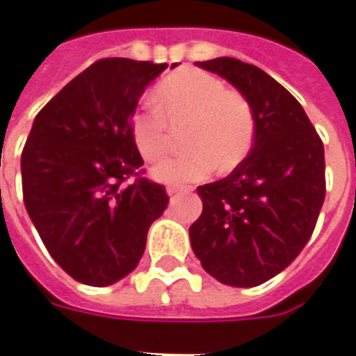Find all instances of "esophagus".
I'll list each match as a JSON object with an SVG mask.
<instances>
[{
	"label": "esophagus",
	"mask_w": 356,
	"mask_h": 356,
	"mask_svg": "<svg viewBox=\"0 0 356 356\" xmlns=\"http://www.w3.org/2000/svg\"><path fill=\"white\" fill-rule=\"evenodd\" d=\"M184 191H188L186 188H176V186H170V188H166V193L174 197V195H178V193H184Z\"/></svg>",
	"instance_id": "esophagus-1"
}]
</instances>
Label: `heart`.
<instances>
[{
  "instance_id": "1",
  "label": "heart",
  "mask_w": 356,
  "mask_h": 356,
  "mask_svg": "<svg viewBox=\"0 0 356 356\" xmlns=\"http://www.w3.org/2000/svg\"><path fill=\"white\" fill-rule=\"evenodd\" d=\"M155 111L136 113L130 136L143 161H157L168 145L166 124L190 120L184 136L188 153L161 161L151 176L163 184L203 180L232 170L247 157L254 138V115L243 95L226 90L218 78L197 69L166 76L153 92Z\"/></svg>"
}]
</instances>
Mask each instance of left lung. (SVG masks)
<instances>
[{
  "mask_svg": "<svg viewBox=\"0 0 356 356\" xmlns=\"http://www.w3.org/2000/svg\"><path fill=\"white\" fill-rule=\"evenodd\" d=\"M195 65L249 102L254 138L226 178L197 188L203 213L190 226L191 249L226 286H261L312 236L326 195L324 145L301 103L264 70L234 57Z\"/></svg>",
  "mask_w": 356,
  "mask_h": 356,
  "instance_id": "left-lung-1",
  "label": "left lung"
}]
</instances>
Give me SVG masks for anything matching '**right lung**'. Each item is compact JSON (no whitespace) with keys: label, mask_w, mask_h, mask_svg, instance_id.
<instances>
[{"label":"right lung","mask_w":356,"mask_h":356,"mask_svg":"<svg viewBox=\"0 0 356 356\" xmlns=\"http://www.w3.org/2000/svg\"><path fill=\"white\" fill-rule=\"evenodd\" d=\"M166 67L102 59L34 118L21 157L24 207L55 263L80 284L105 287L128 276L168 205L161 184L140 176L125 184L143 165L130 122Z\"/></svg>","instance_id":"1"}]
</instances>
